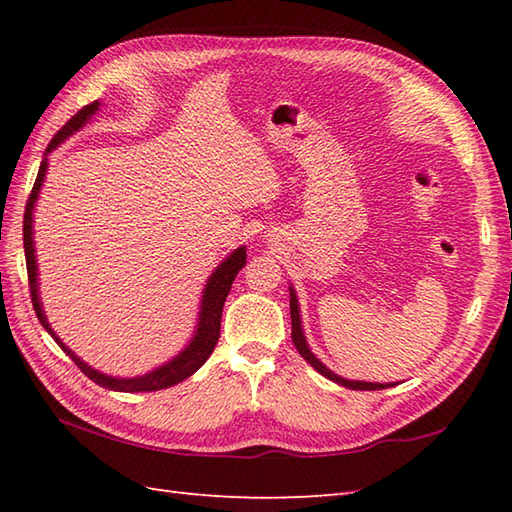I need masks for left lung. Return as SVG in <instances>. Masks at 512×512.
<instances>
[{"mask_svg": "<svg viewBox=\"0 0 512 512\" xmlns=\"http://www.w3.org/2000/svg\"><path fill=\"white\" fill-rule=\"evenodd\" d=\"M289 309H291V340H294V347L298 349V353L302 358H305L311 367H314L320 375H325V378L333 380L342 384V387L353 389V391H378V389H387L393 387V384H380V382H360V380H344L340 375H336L333 371H329L325 364H322L314 353H311L309 344L305 340V333H302V322H300V307H298V296L294 287H289Z\"/></svg>", "mask_w": 512, "mask_h": 512, "instance_id": "8db88e82", "label": "left lung"}]
</instances>
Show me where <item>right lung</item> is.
Here are the masks:
<instances>
[{
    "label": "right lung",
    "instance_id": "1",
    "mask_svg": "<svg viewBox=\"0 0 512 512\" xmlns=\"http://www.w3.org/2000/svg\"><path fill=\"white\" fill-rule=\"evenodd\" d=\"M99 110V101H92L90 106L81 108L75 117H72L64 128H61L52 141L48 143L46 154H50L52 150L57 148L61 141H66L70 134H75L77 130H81L83 125L90 121L92 114ZM46 170H48V159L44 156V161L39 165L37 179L33 185V192L28 196L26 203V212H24V252H26V269H28V285H30V298H33V307L35 314L39 318L41 325L50 333L55 342L64 349L66 356L72 358V362L88 375L92 382H97L99 387L110 389V391H121V393H143V391H161L174 387V384L183 382L185 378H190L192 373H196L198 369L203 367L205 360L212 356V351L216 347L218 338H221V316H223V305L225 298L232 289V283L238 271H241L247 263V252L245 247L234 249V254H229L221 265H218L212 276L207 278V285L203 289V298H201V311H198V325L194 331V338L190 340V344L179 353V356L172 358L170 362L161 364L154 371L139 375V378H112V375L101 373L97 369L88 367L79 356H75V351H70L64 342L57 338V333L52 331L50 322L44 314V307H41V298H39V280H37V258H35V241H33V210L37 203V196L41 185H44L46 179Z\"/></svg>",
    "mask_w": 512,
    "mask_h": 512
}]
</instances>
